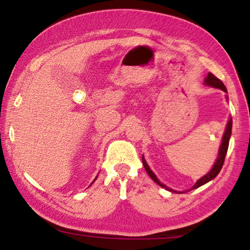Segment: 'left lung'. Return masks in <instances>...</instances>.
<instances>
[{
  "label": "left lung",
  "mask_w": 250,
  "mask_h": 250,
  "mask_svg": "<svg viewBox=\"0 0 250 250\" xmlns=\"http://www.w3.org/2000/svg\"><path fill=\"white\" fill-rule=\"evenodd\" d=\"M205 84L209 85V86H213V87H217V88H220V90L224 91V92H228L227 91V87H225V85L223 84V82H222L221 80H218V78L216 76H214V75L211 74V73H209V74L207 75L206 81H205ZM231 131H232V119H230V121H229L228 125H227V129H225L223 139H222V145H221V148H220V152H218V158L216 160V163H215L214 167L210 169L209 173L206 174V175H205L204 177H201L200 180H198L197 182H196V184H194V186L191 188V190L197 189V188L204 186L205 183L209 182L210 180L215 179V177L217 176V174L220 173V170L222 169V166H223V164H224L225 156H227V151H228V148H229V141H230V136H231ZM142 163H143V166H145V168L146 170V173L149 174V176L151 177V179L155 181V182L158 184V186L165 188V189L172 191V192H177V191L169 189V188H167L165 184H163V183L159 182V180L157 179L155 174L152 173V170L149 168L148 165H146L145 158H142Z\"/></svg>",
  "instance_id": "8db88e82"
}]
</instances>
